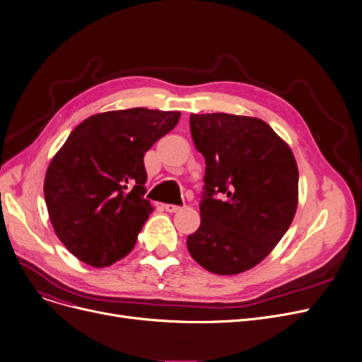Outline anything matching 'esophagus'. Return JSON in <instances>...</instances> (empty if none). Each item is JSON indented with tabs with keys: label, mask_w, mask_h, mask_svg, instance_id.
<instances>
[{
	"label": "esophagus",
	"mask_w": 362,
	"mask_h": 362,
	"mask_svg": "<svg viewBox=\"0 0 362 362\" xmlns=\"http://www.w3.org/2000/svg\"><path fill=\"white\" fill-rule=\"evenodd\" d=\"M164 209H165V211H168V213H177V211L182 210V207L175 206V204H165Z\"/></svg>",
	"instance_id": "esophagus-1"
}]
</instances>
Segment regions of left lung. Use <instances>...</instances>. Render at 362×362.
Here are the masks:
<instances>
[{"mask_svg": "<svg viewBox=\"0 0 362 362\" xmlns=\"http://www.w3.org/2000/svg\"><path fill=\"white\" fill-rule=\"evenodd\" d=\"M189 124L206 158V185L201 225L187 237V250L209 272H245L271 253L293 222L296 158L271 125L255 117L191 114Z\"/></svg>", "mask_w": 362, "mask_h": 362, "instance_id": "obj_1", "label": "left lung"}]
</instances>
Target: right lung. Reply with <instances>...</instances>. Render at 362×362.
<instances>
[{"instance_id": "right-lung-1", "label": "right lung", "mask_w": 362, "mask_h": 362, "mask_svg": "<svg viewBox=\"0 0 362 362\" xmlns=\"http://www.w3.org/2000/svg\"><path fill=\"white\" fill-rule=\"evenodd\" d=\"M177 111L132 107L78 124L49 164L44 198L57 238L105 268L133 250L153 207L144 155L179 122Z\"/></svg>"}]
</instances>
